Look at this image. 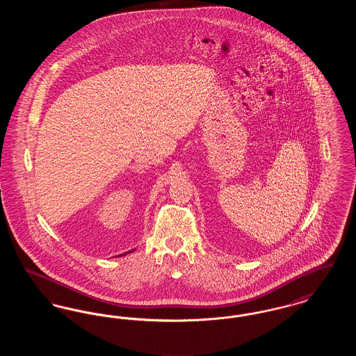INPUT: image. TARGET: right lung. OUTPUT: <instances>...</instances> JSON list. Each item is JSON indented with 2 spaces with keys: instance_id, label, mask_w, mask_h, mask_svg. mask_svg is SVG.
I'll use <instances>...</instances> for the list:
<instances>
[{
  "instance_id": "right-lung-1",
  "label": "right lung",
  "mask_w": 356,
  "mask_h": 356,
  "mask_svg": "<svg viewBox=\"0 0 356 356\" xmlns=\"http://www.w3.org/2000/svg\"><path fill=\"white\" fill-rule=\"evenodd\" d=\"M119 256H122V254H119Z\"/></svg>"
}]
</instances>
